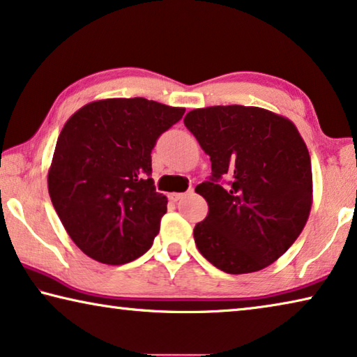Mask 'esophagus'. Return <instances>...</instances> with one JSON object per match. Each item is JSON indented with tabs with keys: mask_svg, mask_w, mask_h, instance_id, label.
I'll list each match as a JSON object with an SVG mask.
<instances>
[{
	"mask_svg": "<svg viewBox=\"0 0 357 357\" xmlns=\"http://www.w3.org/2000/svg\"><path fill=\"white\" fill-rule=\"evenodd\" d=\"M185 195H188V194H181V192H173V194H169L168 197H169V200H172V202H178V200H183Z\"/></svg>",
	"mask_w": 357,
	"mask_h": 357,
	"instance_id": "34e87169",
	"label": "esophagus"
}]
</instances>
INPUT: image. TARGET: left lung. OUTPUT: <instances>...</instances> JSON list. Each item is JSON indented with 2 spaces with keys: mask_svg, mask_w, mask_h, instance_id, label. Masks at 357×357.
<instances>
[{
  "mask_svg": "<svg viewBox=\"0 0 357 357\" xmlns=\"http://www.w3.org/2000/svg\"><path fill=\"white\" fill-rule=\"evenodd\" d=\"M184 126L211 160V178L195 188L208 203L194 229L200 254L230 275L268 267L302 234L313 203L311 160L297 127L241 105L194 109Z\"/></svg>",
  "mask_w": 357,
  "mask_h": 357,
  "instance_id": "obj_1",
  "label": "left lung"
}]
</instances>
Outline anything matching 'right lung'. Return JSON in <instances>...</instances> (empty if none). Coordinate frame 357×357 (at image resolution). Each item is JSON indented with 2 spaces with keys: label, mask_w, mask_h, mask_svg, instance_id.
I'll list each match as a JSON object with an SVG mask.
<instances>
[{
  "label": "right lung",
  "mask_w": 357,
  "mask_h": 357,
  "mask_svg": "<svg viewBox=\"0 0 357 357\" xmlns=\"http://www.w3.org/2000/svg\"><path fill=\"white\" fill-rule=\"evenodd\" d=\"M184 111L146 98H107L66 121L47 188L68 235L89 257L122 265L152 246L168 200L155 192L151 152Z\"/></svg>",
  "instance_id": "add662e5"
}]
</instances>
